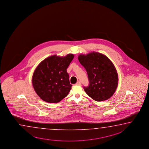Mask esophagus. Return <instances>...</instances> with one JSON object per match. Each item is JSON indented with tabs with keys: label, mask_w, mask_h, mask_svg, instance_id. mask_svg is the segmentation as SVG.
<instances>
[{
	"label": "esophagus",
	"mask_w": 149,
	"mask_h": 149,
	"mask_svg": "<svg viewBox=\"0 0 149 149\" xmlns=\"http://www.w3.org/2000/svg\"><path fill=\"white\" fill-rule=\"evenodd\" d=\"M76 85H77V86H81V83L80 82V81H78L77 83H76Z\"/></svg>",
	"instance_id": "1"
}]
</instances>
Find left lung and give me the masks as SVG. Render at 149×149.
Returning <instances> with one entry per match:
<instances>
[{"instance_id": "8db88e82", "label": "left lung", "mask_w": 149, "mask_h": 149, "mask_svg": "<svg viewBox=\"0 0 149 149\" xmlns=\"http://www.w3.org/2000/svg\"><path fill=\"white\" fill-rule=\"evenodd\" d=\"M78 59L88 76L89 86L83 87L86 94L98 102L110 98L118 83V74L113 63L106 56L95 52L80 54Z\"/></svg>"}]
</instances>
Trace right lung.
Returning a JSON list of instances; mask_svg holds the SVG:
<instances>
[{"instance_id": "1", "label": "right lung", "mask_w": 149, "mask_h": 149, "mask_svg": "<svg viewBox=\"0 0 149 149\" xmlns=\"http://www.w3.org/2000/svg\"><path fill=\"white\" fill-rule=\"evenodd\" d=\"M73 58L72 54L65 57L52 56L36 67L32 77V84L38 96L43 101L56 103L67 96L72 85L67 69Z\"/></svg>"}]
</instances>
